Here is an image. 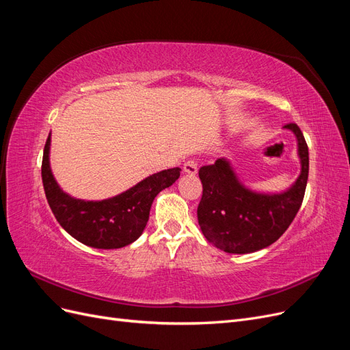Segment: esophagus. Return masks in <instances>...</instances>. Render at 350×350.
Returning a JSON list of instances; mask_svg holds the SVG:
<instances>
[{
	"mask_svg": "<svg viewBox=\"0 0 350 350\" xmlns=\"http://www.w3.org/2000/svg\"><path fill=\"white\" fill-rule=\"evenodd\" d=\"M197 162L193 161V159H189V161H187L184 163V172L188 174V175H196L197 174Z\"/></svg>",
	"mask_w": 350,
	"mask_h": 350,
	"instance_id": "esophagus-1",
	"label": "esophagus"
}]
</instances>
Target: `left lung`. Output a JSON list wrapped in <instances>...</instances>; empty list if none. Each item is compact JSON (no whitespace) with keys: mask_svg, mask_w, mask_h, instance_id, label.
<instances>
[{"mask_svg":"<svg viewBox=\"0 0 350 350\" xmlns=\"http://www.w3.org/2000/svg\"><path fill=\"white\" fill-rule=\"evenodd\" d=\"M298 140L301 175L288 191L260 194L243 187L225 159L201 166L203 196L197 208L201 232L208 242L230 254H248L276 242L302 204L308 181V146L296 124L284 125Z\"/></svg>","mask_w":350,"mask_h":350,"instance_id":"left-lung-1","label":"left lung"}]
</instances>
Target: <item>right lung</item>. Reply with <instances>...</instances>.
Here are the masks:
<instances>
[{
    "mask_svg": "<svg viewBox=\"0 0 350 350\" xmlns=\"http://www.w3.org/2000/svg\"><path fill=\"white\" fill-rule=\"evenodd\" d=\"M51 133L42 159V183L58 224L79 242L92 248H122L139 238L149 220L154 197L179 178V167L165 169L143 179L125 193L102 201L70 197L57 184L49 166Z\"/></svg>",
    "mask_w": 350,
    "mask_h": 350,
    "instance_id": "1",
    "label": "right lung"
}]
</instances>
